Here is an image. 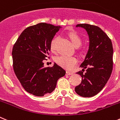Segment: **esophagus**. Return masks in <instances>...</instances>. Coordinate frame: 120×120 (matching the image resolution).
I'll list each match as a JSON object with an SVG mask.
<instances>
[{
  "label": "esophagus",
  "instance_id": "1",
  "mask_svg": "<svg viewBox=\"0 0 120 120\" xmlns=\"http://www.w3.org/2000/svg\"><path fill=\"white\" fill-rule=\"evenodd\" d=\"M74 74V72H69V71H67L66 72V75H71Z\"/></svg>",
  "mask_w": 120,
  "mask_h": 120
}]
</instances>
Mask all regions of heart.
I'll return each instance as SVG.
<instances>
[{
    "label": "heart",
    "instance_id": "1",
    "mask_svg": "<svg viewBox=\"0 0 120 120\" xmlns=\"http://www.w3.org/2000/svg\"><path fill=\"white\" fill-rule=\"evenodd\" d=\"M68 37L71 40L72 44L75 48H78L81 45L82 40L79 35L75 32H71L68 34ZM58 38H55L51 43V49L52 52L56 51V42ZM55 61L59 66L62 68H65L68 70H71L73 69L76 63H77V59L74 56L67 55H61L57 57L55 59Z\"/></svg>",
    "mask_w": 120,
    "mask_h": 120
}]
</instances>
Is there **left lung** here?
<instances>
[{
  "label": "left lung",
  "mask_w": 120,
  "mask_h": 120,
  "mask_svg": "<svg viewBox=\"0 0 120 120\" xmlns=\"http://www.w3.org/2000/svg\"><path fill=\"white\" fill-rule=\"evenodd\" d=\"M76 27L85 29L90 42L88 51L80 65L83 69L77 72L81 76V83L75 91L82 97H91L102 90L110 77L113 48L110 39L99 27L86 23L78 24ZM85 69L86 72L83 74Z\"/></svg>",
  "instance_id": "left-lung-1"
}]
</instances>
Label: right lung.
Here are the masks:
<instances>
[{
    "label": "right lung",
    "instance_id": "1",
    "mask_svg": "<svg viewBox=\"0 0 120 120\" xmlns=\"http://www.w3.org/2000/svg\"><path fill=\"white\" fill-rule=\"evenodd\" d=\"M61 26L40 23L28 27L22 32L12 49L13 70L23 88L38 97L51 93L58 79L66 71L54 63L44 67L48 57L51 43Z\"/></svg>",
    "mask_w": 120,
    "mask_h": 120
}]
</instances>
